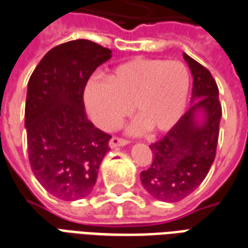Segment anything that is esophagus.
Returning a JSON list of instances; mask_svg holds the SVG:
<instances>
[{
	"label": "esophagus",
	"instance_id": "34e87169",
	"mask_svg": "<svg viewBox=\"0 0 248 248\" xmlns=\"http://www.w3.org/2000/svg\"><path fill=\"white\" fill-rule=\"evenodd\" d=\"M127 140H124V139L117 138V137H113V138L109 140V147L110 148H117V147H124L127 144Z\"/></svg>",
	"mask_w": 248,
	"mask_h": 248
}]
</instances>
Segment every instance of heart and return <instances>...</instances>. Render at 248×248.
I'll list each match as a JSON object with an SVG mask.
<instances>
[{"mask_svg": "<svg viewBox=\"0 0 248 248\" xmlns=\"http://www.w3.org/2000/svg\"><path fill=\"white\" fill-rule=\"evenodd\" d=\"M189 87V72L180 62L135 58L113 68L108 81L92 78L84 102L101 129L114 130L131 106L137 119L127 133H164L184 114Z\"/></svg>", "mask_w": 248, "mask_h": 248, "instance_id": "heart-1", "label": "heart"}]
</instances>
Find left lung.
<instances>
[{"mask_svg": "<svg viewBox=\"0 0 248 248\" xmlns=\"http://www.w3.org/2000/svg\"><path fill=\"white\" fill-rule=\"evenodd\" d=\"M193 78L190 108L180 121L152 143V163L140 172L144 189L154 199L177 202L203 181L217 150L222 109L218 87L208 69L183 54Z\"/></svg>", "mask_w": 248, "mask_h": 248, "instance_id": "left-lung-1", "label": "left lung"}]
</instances>
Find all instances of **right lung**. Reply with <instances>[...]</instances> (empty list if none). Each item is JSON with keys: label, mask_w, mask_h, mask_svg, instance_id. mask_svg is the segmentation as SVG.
I'll list each match as a JSON object with an SVG mask.
<instances>
[{"label": "right lung", "mask_w": 248, "mask_h": 248, "mask_svg": "<svg viewBox=\"0 0 248 248\" xmlns=\"http://www.w3.org/2000/svg\"><path fill=\"white\" fill-rule=\"evenodd\" d=\"M111 51L87 39L49 49L27 84L25 127L31 170L48 193L64 201L87 197L109 151V134L85 114L84 89Z\"/></svg>", "instance_id": "add662e5"}]
</instances>
